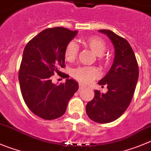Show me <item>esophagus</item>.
Segmentation results:
<instances>
[{
    "mask_svg": "<svg viewBox=\"0 0 151 151\" xmlns=\"http://www.w3.org/2000/svg\"><path fill=\"white\" fill-rule=\"evenodd\" d=\"M84 87H86V85H84V84L80 83V84H79V89H83V88H84Z\"/></svg>",
    "mask_w": 151,
    "mask_h": 151,
    "instance_id": "obj_1",
    "label": "esophagus"
}]
</instances>
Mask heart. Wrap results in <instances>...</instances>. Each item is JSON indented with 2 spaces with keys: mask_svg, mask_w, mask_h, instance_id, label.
I'll list each match as a JSON object with an SVG mask.
<instances>
[{
  "mask_svg": "<svg viewBox=\"0 0 151 151\" xmlns=\"http://www.w3.org/2000/svg\"><path fill=\"white\" fill-rule=\"evenodd\" d=\"M83 43L85 46L90 49L95 55L99 56V59L102 62H107V59L103 58L102 55L107 50L105 42L99 37L92 36L83 40ZM78 47L77 44L73 41L69 43L65 48L64 57L67 61H74L76 58L78 54ZM98 71L96 68L88 67H82L76 68L73 70V76L75 78L81 82L88 83L91 81L95 77L97 76Z\"/></svg>",
  "mask_w": 151,
  "mask_h": 151,
  "instance_id": "obj_1",
  "label": "heart"
}]
</instances>
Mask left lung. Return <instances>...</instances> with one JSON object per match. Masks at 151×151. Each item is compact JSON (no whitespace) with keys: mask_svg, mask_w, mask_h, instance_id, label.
Here are the masks:
<instances>
[{"mask_svg":"<svg viewBox=\"0 0 151 151\" xmlns=\"http://www.w3.org/2000/svg\"><path fill=\"white\" fill-rule=\"evenodd\" d=\"M113 44L114 61L105 76L99 81L107 85L106 93L95 90L93 100L86 106L90 119L98 123L115 121L128 107L139 78V67L134 52L128 41L109 29H100Z\"/></svg>","mask_w":151,"mask_h":151,"instance_id":"obj_1","label":"left lung"}]
</instances>
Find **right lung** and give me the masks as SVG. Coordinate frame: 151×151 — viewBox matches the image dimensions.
Wrapping results in <instances>:
<instances>
[{"label":"right lung","mask_w":151,"mask_h":151,"mask_svg":"<svg viewBox=\"0 0 151 151\" xmlns=\"http://www.w3.org/2000/svg\"><path fill=\"white\" fill-rule=\"evenodd\" d=\"M77 33L64 27L46 29L24 48L18 74L21 94L29 109L44 119L62 116L78 89L72 78L59 85L52 82L54 73H61L65 66V48Z\"/></svg>","instance_id":"1"}]
</instances>
